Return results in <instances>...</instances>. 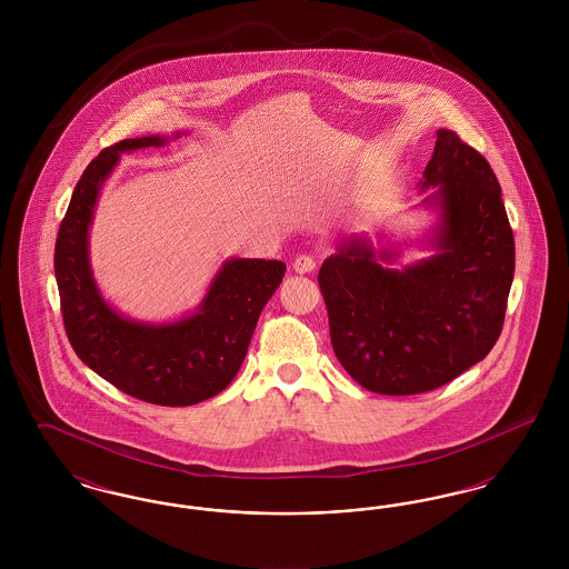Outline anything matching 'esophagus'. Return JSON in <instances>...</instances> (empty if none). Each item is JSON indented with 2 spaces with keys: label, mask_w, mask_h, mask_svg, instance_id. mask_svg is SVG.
Returning a JSON list of instances; mask_svg holds the SVG:
<instances>
[{
  "label": "esophagus",
  "mask_w": 569,
  "mask_h": 569,
  "mask_svg": "<svg viewBox=\"0 0 569 569\" xmlns=\"http://www.w3.org/2000/svg\"><path fill=\"white\" fill-rule=\"evenodd\" d=\"M292 269L298 272V274H305V272H311L316 269V260L311 258V256H307V253H302V256H298L297 260H295V264H292Z\"/></svg>",
  "instance_id": "34e87169"
}]
</instances>
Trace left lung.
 I'll return each instance as SVG.
<instances>
[{
    "mask_svg": "<svg viewBox=\"0 0 569 569\" xmlns=\"http://www.w3.org/2000/svg\"><path fill=\"white\" fill-rule=\"evenodd\" d=\"M425 198L439 211L435 256L388 269L397 251L343 239L318 283L343 369L378 395L435 390L487 358L515 279V234L490 163L452 130H439L425 168Z\"/></svg>",
    "mask_w": 569,
    "mask_h": 569,
    "instance_id": "obj_1",
    "label": "left lung"
}]
</instances>
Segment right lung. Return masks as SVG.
<instances>
[{"mask_svg":"<svg viewBox=\"0 0 569 569\" xmlns=\"http://www.w3.org/2000/svg\"><path fill=\"white\" fill-rule=\"evenodd\" d=\"M166 142L168 136L126 138L89 162L57 232L54 277L66 335L91 371L140 401L186 407L216 397L239 373L286 264L249 258L223 262L198 311L170 325L134 322L110 307L89 264V226L100 188L121 153Z\"/></svg>","mask_w":569,"mask_h":569,"instance_id":"obj_1","label":"right lung"}]
</instances>
